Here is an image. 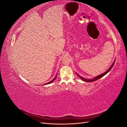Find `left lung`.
<instances>
[{
  "label": "left lung",
  "instance_id": "obj_1",
  "mask_svg": "<svg viewBox=\"0 0 127 127\" xmlns=\"http://www.w3.org/2000/svg\"><path fill=\"white\" fill-rule=\"evenodd\" d=\"M114 63H115V61H114V62H113V64H112V66H111L109 68V69L108 70H106L105 72H104L103 74H101V75H98V76H96V77H95V78H94L93 79H85V78H83L82 77H81L80 76H79L78 74H77V76L79 77H80V78H81V79H82V80H84V81L87 82H94V81H95V80H97V79H99V78H101V77H103L105 75L107 74V73H108V72L110 71V70L111 69H112V67L113 66V65H114Z\"/></svg>",
  "mask_w": 127,
  "mask_h": 127
}]
</instances>
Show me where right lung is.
Returning a JSON list of instances; mask_svg holds the SVG:
<instances>
[{
    "instance_id": "add662e5",
    "label": "right lung",
    "mask_w": 127,
    "mask_h": 127,
    "mask_svg": "<svg viewBox=\"0 0 127 127\" xmlns=\"http://www.w3.org/2000/svg\"><path fill=\"white\" fill-rule=\"evenodd\" d=\"M56 77H57V75H56V76L54 78H53V79L51 80V81H50V82H48V83H47L45 84V85H47V84H50V83H52L53 81H54V80L56 79Z\"/></svg>"
}]
</instances>
